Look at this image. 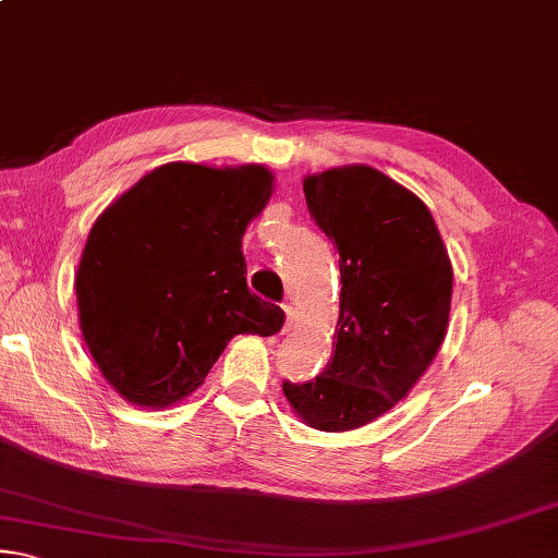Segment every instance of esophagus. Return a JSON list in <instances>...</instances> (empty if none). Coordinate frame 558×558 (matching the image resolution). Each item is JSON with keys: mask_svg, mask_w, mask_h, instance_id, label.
I'll return each instance as SVG.
<instances>
[{"mask_svg": "<svg viewBox=\"0 0 558 558\" xmlns=\"http://www.w3.org/2000/svg\"><path fill=\"white\" fill-rule=\"evenodd\" d=\"M282 310H286V332L292 327V319H295V310H292V305H282Z\"/></svg>", "mask_w": 558, "mask_h": 558, "instance_id": "1", "label": "esophagus"}]
</instances>
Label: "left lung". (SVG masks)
I'll return each instance as SVG.
<instances>
[{"mask_svg": "<svg viewBox=\"0 0 558 558\" xmlns=\"http://www.w3.org/2000/svg\"><path fill=\"white\" fill-rule=\"evenodd\" d=\"M307 209L335 241L342 295L332 356L282 393L310 428L342 433L391 411L448 332L452 266L428 206L369 165L302 179Z\"/></svg>", "mask_w": 558, "mask_h": 558, "instance_id": "left-lung-1", "label": "left lung"}]
</instances>
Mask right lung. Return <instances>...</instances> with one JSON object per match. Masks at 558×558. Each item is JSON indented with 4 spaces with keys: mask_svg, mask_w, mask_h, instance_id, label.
Instances as JSON below:
<instances>
[{
    "mask_svg": "<svg viewBox=\"0 0 558 558\" xmlns=\"http://www.w3.org/2000/svg\"><path fill=\"white\" fill-rule=\"evenodd\" d=\"M272 194L263 165L169 162L102 211L75 270L78 325L112 389L167 409L204 384L235 335L286 313L251 295L241 239Z\"/></svg>",
    "mask_w": 558,
    "mask_h": 558,
    "instance_id": "right-lung-1",
    "label": "right lung"
}]
</instances>
